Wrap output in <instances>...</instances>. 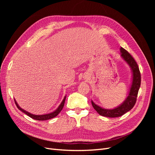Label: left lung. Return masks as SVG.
I'll use <instances>...</instances> for the list:
<instances>
[{
  "instance_id": "8db88e82",
  "label": "left lung",
  "mask_w": 155,
  "mask_h": 155,
  "mask_svg": "<svg viewBox=\"0 0 155 155\" xmlns=\"http://www.w3.org/2000/svg\"><path fill=\"white\" fill-rule=\"evenodd\" d=\"M120 52L121 54V57L129 65L132 70V83H131L129 96L127 97L122 104L113 109H104L91 101L92 107L98 114L103 116L109 117V118H116V117L121 116L133 109L137 101V97L140 87V84H141V75H140L139 67L137 62L128 51L122 47L120 48Z\"/></svg>"
}]
</instances>
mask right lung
<instances>
[{
    "instance_id": "1",
    "label": "right lung",
    "mask_w": 155,
    "mask_h": 155,
    "mask_svg": "<svg viewBox=\"0 0 155 155\" xmlns=\"http://www.w3.org/2000/svg\"><path fill=\"white\" fill-rule=\"evenodd\" d=\"M65 99H66V96H64L63 100L61 102V104L59 105V106L58 107V109H56L55 111L51 112V113H49V114H43V115H35V114L30 113V112L25 110L24 109H22V108H21L19 106H18V105L17 104V103L15 101V100H15V104H16L18 109H19L20 110H21L22 112H24V113H25L26 115L30 116V118H31L32 119H34V120H39V121H43V120H50V119L54 118V117H55V116H57L59 112L61 111V110L63 109V108L64 107V104Z\"/></svg>"
}]
</instances>
